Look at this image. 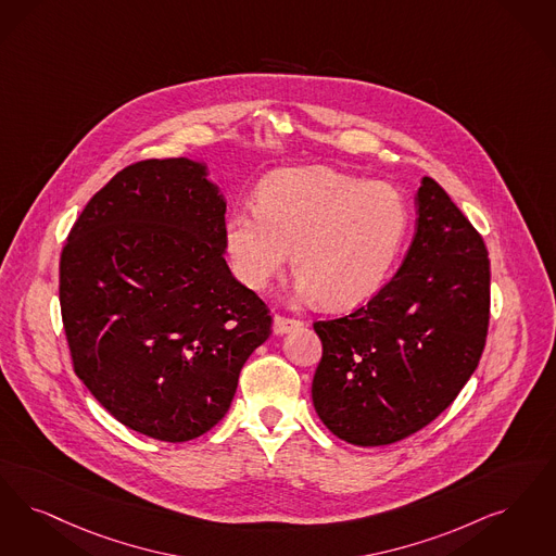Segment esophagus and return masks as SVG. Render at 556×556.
<instances>
[{"label":"esophagus","mask_w":556,"mask_h":556,"mask_svg":"<svg viewBox=\"0 0 556 556\" xmlns=\"http://www.w3.org/2000/svg\"><path fill=\"white\" fill-rule=\"evenodd\" d=\"M298 327H302V320H298V318H289V316H283V314H275V318H273V331L277 334L289 333V331H293Z\"/></svg>","instance_id":"1"}]
</instances>
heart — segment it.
I'll use <instances>...</instances> for the list:
<instances>
[{
	"instance_id": "heart-1",
	"label": "heart",
	"mask_w": 556,
	"mask_h": 556,
	"mask_svg": "<svg viewBox=\"0 0 556 556\" xmlns=\"http://www.w3.org/2000/svg\"><path fill=\"white\" fill-rule=\"evenodd\" d=\"M412 223L397 186L366 181L327 167L286 169L268 176L258 206L233 208L225 244L248 288L265 289L289 261L298 291L348 308L372 298L400 258Z\"/></svg>"
}]
</instances>
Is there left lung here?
<instances>
[{"label": "left lung", "instance_id": "left-lung-1", "mask_svg": "<svg viewBox=\"0 0 556 556\" xmlns=\"http://www.w3.org/2000/svg\"><path fill=\"white\" fill-rule=\"evenodd\" d=\"M395 277L352 314L316 320L312 403L341 441L397 443L441 416L486 345L490 261L482 236L432 178Z\"/></svg>", "mask_w": 556, "mask_h": 556}]
</instances>
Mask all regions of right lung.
<instances>
[{
  "label": "right lung",
  "instance_id": "right-lung-1",
  "mask_svg": "<svg viewBox=\"0 0 556 556\" xmlns=\"http://www.w3.org/2000/svg\"><path fill=\"white\" fill-rule=\"evenodd\" d=\"M225 200L190 159L117 172L72 225L60 306L74 372L117 422L165 443L227 414L267 304L225 263Z\"/></svg>",
  "mask_w": 556,
  "mask_h": 556
}]
</instances>
